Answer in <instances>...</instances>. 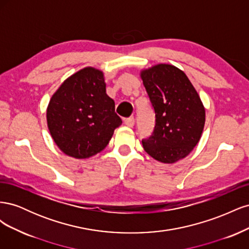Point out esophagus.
I'll list each match as a JSON object with an SVG mask.
<instances>
[{
	"instance_id": "esophagus-1",
	"label": "esophagus",
	"mask_w": 249,
	"mask_h": 249,
	"mask_svg": "<svg viewBox=\"0 0 249 249\" xmlns=\"http://www.w3.org/2000/svg\"><path fill=\"white\" fill-rule=\"evenodd\" d=\"M124 124L126 126H129V127L134 126V124H135V118L134 117H129V118L124 119Z\"/></svg>"
}]
</instances>
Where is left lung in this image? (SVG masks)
Here are the masks:
<instances>
[{"label":"left lung","instance_id":"obj_1","mask_svg":"<svg viewBox=\"0 0 249 249\" xmlns=\"http://www.w3.org/2000/svg\"><path fill=\"white\" fill-rule=\"evenodd\" d=\"M156 113V125L143 148L161 163L184 159L200 140L206 109L186 73L171 64L160 63L140 71Z\"/></svg>","mask_w":249,"mask_h":249}]
</instances>
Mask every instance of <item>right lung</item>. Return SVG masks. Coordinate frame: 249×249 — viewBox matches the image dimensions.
Returning <instances> with one entry per match:
<instances>
[{"mask_svg": "<svg viewBox=\"0 0 249 249\" xmlns=\"http://www.w3.org/2000/svg\"><path fill=\"white\" fill-rule=\"evenodd\" d=\"M47 123L61 152L87 159L108 145L123 122L106 92L104 72L88 66L67 78L52 95Z\"/></svg>", "mask_w": 249, "mask_h": 249, "instance_id": "right-lung-1", "label": "right lung"}]
</instances>
